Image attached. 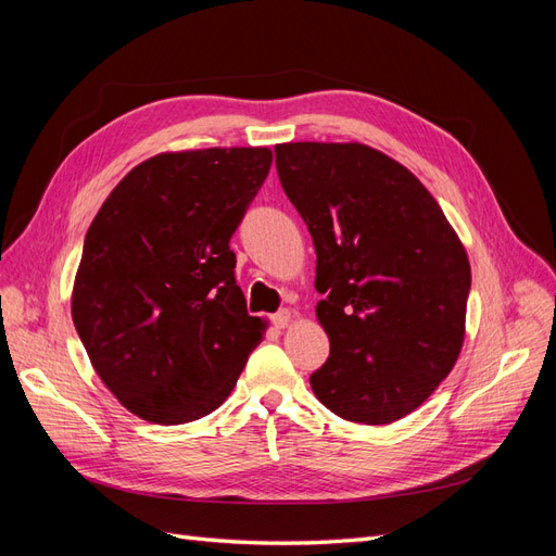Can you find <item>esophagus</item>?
Wrapping results in <instances>:
<instances>
[{"label":"esophagus","mask_w":556,"mask_h":556,"mask_svg":"<svg viewBox=\"0 0 556 556\" xmlns=\"http://www.w3.org/2000/svg\"><path fill=\"white\" fill-rule=\"evenodd\" d=\"M271 323H274L276 329H285V327H288V325L292 323V311H288V308L278 311V313L271 317Z\"/></svg>","instance_id":"esophagus-1"}]
</instances>
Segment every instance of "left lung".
Here are the masks:
<instances>
[{
  "instance_id": "1",
  "label": "left lung",
  "mask_w": 556,
  "mask_h": 556,
  "mask_svg": "<svg viewBox=\"0 0 556 556\" xmlns=\"http://www.w3.org/2000/svg\"><path fill=\"white\" fill-rule=\"evenodd\" d=\"M276 169L317 255L329 359L311 376L313 392L348 422H396L459 357L466 250L425 185L376 148L280 143Z\"/></svg>"
}]
</instances>
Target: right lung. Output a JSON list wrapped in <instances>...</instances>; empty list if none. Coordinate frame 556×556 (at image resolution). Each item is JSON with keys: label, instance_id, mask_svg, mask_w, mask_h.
Masks as SVG:
<instances>
[{"label": "right lung", "instance_id": "right-lung-1", "mask_svg": "<svg viewBox=\"0 0 556 556\" xmlns=\"http://www.w3.org/2000/svg\"><path fill=\"white\" fill-rule=\"evenodd\" d=\"M271 162L268 148L162 153L94 215L72 317L97 376L148 422L213 413L262 341L266 323L245 308L229 239Z\"/></svg>", "mask_w": 556, "mask_h": 556}]
</instances>
